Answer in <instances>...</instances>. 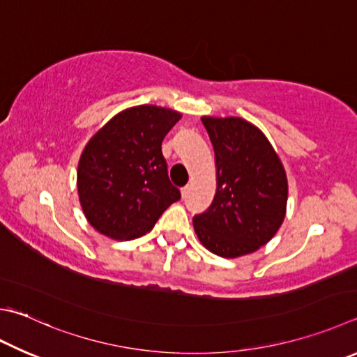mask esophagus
Listing matches in <instances>:
<instances>
[{
  "label": "esophagus",
  "instance_id": "obj_1",
  "mask_svg": "<svg viewBox=\"0 0 357 357\" xmlns=\"http://www.w3.org/2000/svg\"><path fill=\"white\" fill-rule=\"evenodd\" d=\"M189 192H190V185H185V187H183V189H181V197H183V199L187 198Z\"/></svg>",
  "mask_w": 357,
  "mask_h": 357
}]
</instances>
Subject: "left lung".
I'll use <instances>...</instances> for the list:
<instances>
[{
  "instance_id": "left-lung-1",
  "label": "left lung",
  "mask_w": 357,
  "mask_h": 357,
  "mask_svg": "<svg viewBox=\"0 0 357 357\" xmlns=\"http://www.w3.org/2000/svg\"><path fill=\"white\" fill-rule=\"evenodd\" d=\"M217 167L209 209L193 217L199 242L213 255L238 257L271 241L286 217L287 176L261 129L238 116H203Z\"/></svg>"
}]
</instances>
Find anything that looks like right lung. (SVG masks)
Instances as JSON below:
<instances>
[{
    "instance_id": "obj_1",
    "label": "right lung",
    "mask_w": 357,
    "mask_h": 357,
    "mask_svg": "<svg viewBox=\"0 0 357 357\" xmlns=\"http://www.w3.org/2000/svg\"><path fill=\"white\" fill-rule=\"evenodd\" d=\"M179 119L167 107H129L89 140L77 165V193L87 222L101 234L115 241L144 236L181 198L162 156V140Z\"/></svg>"
}]
</instances>
